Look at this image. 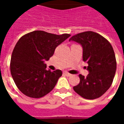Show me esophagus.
Masks as SVG:
<instances>
[{
  "instance_id": "34e87169",
  "label": "esophagus",
  "mask_w": 124,
  "mask_h": 124,
  "mask_svg": "<svg viewBox=\"0 0 124 124\" xmlns=\"http://www.w3.org/2000/svg\"><path fill=\"white\" fill-rule=\"evenodd\" d=\"M64 74L66 76H71V74H69L68 72H64Z\"/></svg>"
}]
</instances>
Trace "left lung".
<instances>
[{"instance_id":"8db88e82","label":"left lung","mask_w":124,"mask_h":124,"mask_svg":"<svg viewBox=\"0 0 124 124\" xmlns=\"http://www.w3.org/2000/svg\"><path fill=\"white\" fill-rule=\"evenodd\" d=\"M80 44L82 59L88 63L87 77L80 74V83L74 90L82 98L93 100L102 96L111 86L116 70V60L111 44L98 33L87 31L69 39Z\"/></svg>"}]
</instances>
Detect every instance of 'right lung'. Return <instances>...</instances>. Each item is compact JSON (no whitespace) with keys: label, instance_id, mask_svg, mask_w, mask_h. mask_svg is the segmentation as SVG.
I'll list each match as a JSON object with an SVG mask.
<instances>
[{"label":"right lung","instance_id":"obj_1","mask_svg":"<svg viewBox=\"0 0 124 124\" xmlns=\"http://www.w3.org/2000/svg\"><path fill=\"white\" fill-rule=\"evenodd\" d=\"M70 35L35 31L22 36L12 52L10 72L15 84L26 96L39 98L51 92L62 76L60 70H46L44 61Z\"/></svg>","mask_w":124,"mask_h":124}]
</instances>
